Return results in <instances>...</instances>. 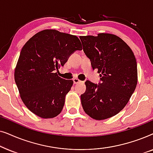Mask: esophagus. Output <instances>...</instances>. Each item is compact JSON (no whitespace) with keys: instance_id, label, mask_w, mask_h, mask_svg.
<instances>
[{"instance_id":"1","label":"esophagus","mask_w":153,"mask_h":153,"mask_svg":"<svg viewBox=\"0 0 153 153\" xmlns=\"http://www.w3.org/2000/svg\"><path fill=\"white\" fill-rule=\"evenodd\" d=\"M81 82H82V81L79 80V79L75 78V79H73V83H74V84H78V83H80Z\"/></svg>"}]
</instances>
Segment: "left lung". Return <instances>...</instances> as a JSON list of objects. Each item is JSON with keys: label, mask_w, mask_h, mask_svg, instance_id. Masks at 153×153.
<instances>
[{"label": "left lung", "mask_w": 153, "mask_h": 153, "mask_svg": "<svg viewBox=\"0 0 153 153\" xmlns=\"http://www.w3.org/2000/svg\"><path fill=\"white\" fill-rule=\"evenodd\" d=\"M83 50L97 69L98 84L86 81L81 95L83 108L95 120L118 114L129 102L137 84V64L130 47L120 37L108 33L80 36Z\"/></svg>", "instance_id": "left-lung-1"}]
</instances>
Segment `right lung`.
I'll return each instance as SVG.
<instances>
[{
	"instance_id": "obj_1",
	"label": "right lung",
	"mask_w": 153,
	"mask_h": 153,
	"mask_svg": "<svg viewBox=\"0 0 153 153\" xmlns=\"http://www.w3.org/2000/svg\"><path fill=\"white\" fill-rule=\"evenodd\" d=\"M82 49L75 35L56 30H44L23 47L14 71V80L26 107L42 118H51L61 112L72 80L58 76L76 50Z\"/></svg>"
}]
</instances>
